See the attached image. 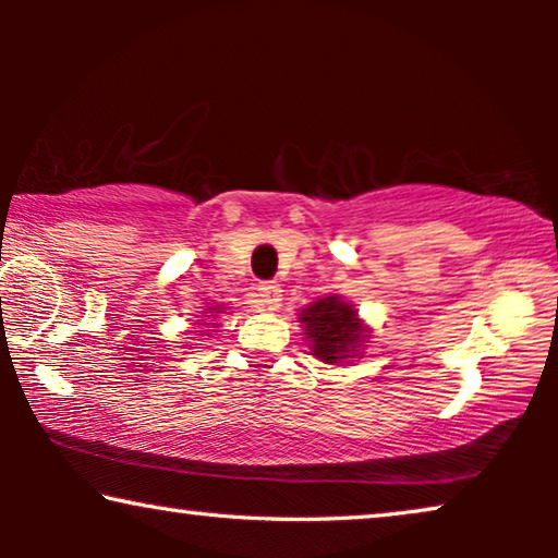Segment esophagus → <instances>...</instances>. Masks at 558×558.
I'll use <instances>...</instances> for the list:
<instances>
[{
	"label": "esophagus",
	"instance_id": "esophagus-1",
	"mask_svg": "<svg viewBox=\"0 0 558 558\" xmlns=\"http://www.w3.org/2000/svg\"><path fill=\"white\" fill-rule=\"evenodd\" d=\"M281 304V287L277 284V281H262L258 284V307L262 310H279Z\"/></svg>",
	"mask_w": 558,
	"mask_h": 558
}]
</instances>
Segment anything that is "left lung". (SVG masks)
<instances>
[{"label":"left lung","instance_id":"1","mask_svg":"<svg viewBox=\"0 0 558 558\" xmlns=\"http://www.w3.org/2000/svg\"><path fill=\"white\" fill-rule=\"evenodd\" d=\"M300 323L310 338L312 355L330 365L361 355L363 342L368 338V327L357 317V310L340 294L307 304L300 312Z\"/></svg>","mask_w":558,"mask_h":558}]
</instances>
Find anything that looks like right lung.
Returning a JSON list of instances; mask_svg holds the SVG:
<instances>
[{
  "label": "right lung",
  "instance_id": "right-lung-1",
  "mask_svg": "<svg viewBox=\"0 0 558 558\" xmlns=\"http://www.w3.org/2000/svg\"><path fill=\"white\" fill-rule=\"evenodd\" d=\"M223 310V304H213V307H208V312H220ZM205 317H210V315H205ZM205 325H213V323H205Z\"/></svg>",
  "mask_w": 558,
  "mask_h": 558
}]
</instances>
